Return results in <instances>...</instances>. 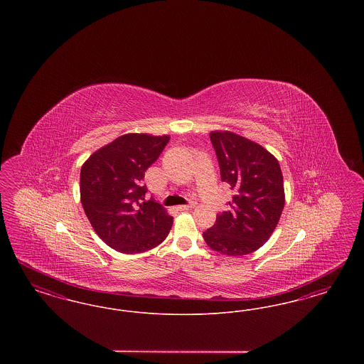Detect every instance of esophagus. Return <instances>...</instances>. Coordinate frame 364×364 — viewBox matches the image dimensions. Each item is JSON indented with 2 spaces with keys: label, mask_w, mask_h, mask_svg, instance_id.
I'll return each instance as SVG.
<instances>
[{
  "label": "esophagus",
  "mask_w": 364,
  "mask_h": 364,
  "mask_svg": "<svg viewBox=\"0 0 364 364\" xmlns=\"http://www.w3.org/2000/svg\"><path fill=\"white\" fill-rule=\"evenodd\" d=\"M193 208V203H190V205H181V206H177V210L178 211H186V210H188V208Z\"/></svg>",
  "instance_id": "obj_1"
}]
</instances>
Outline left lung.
I'll return each instance as SVG.
<instances>
[{"label":"left lung","instance_id":"1","mask_svg":"<svg viewBox=\"0 0 364 364\" xmlns=\"http://www.w3.org/2000/svg\"><path fill=\"white\" fill-rule=\"evenodd\" d=\"M221 180L235 192L226 211L203 232L208 247L229 257L257 251L269 240L285 196L277 159L255 141L233 132H211Z\"/></svg>","mask_w":364,"mask_h":364}]
</instances>
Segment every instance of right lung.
Returning <instances> with one entry per match:
<instances>
[{"label": "right lung", "mask_w": 364, "mask_h": 364, "mask_svg": "<svg viewBox=\"0 0 364 364\" xmlns=\"http://www.w3.org/2000/svg\"><path fill=\"white\" fill-rule=\"evenodd\" d=\"M169 136L127 134L90 156L80 171V199L87 218L109 247L122 254L149 251L164 242L173 217L144 199V172Z\"/></svg>", "instance_id": "obj_1"}]
</instances>
